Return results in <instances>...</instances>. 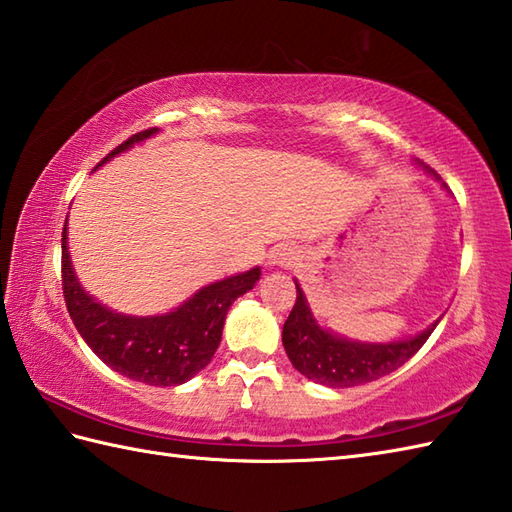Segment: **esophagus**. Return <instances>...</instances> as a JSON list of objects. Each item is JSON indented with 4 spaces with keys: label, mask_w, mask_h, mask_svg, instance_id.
I'll return each mask as SVG.
<instances>
[{
    "label": "esophagus",
    "mask_w": 512,
    "mask_h": 512,
    "mask_svg": "<svg viewBox=\"0 0 512 512\" xmlns=\"http://www.w3.org/2000/svg\"><path fill=\"white\" fill-rule=\"evenodd\" d=\"M297 259H299L297 246H292V244H279V246H275L273 250H270L268 264L275 266V268H290V266H295Z\"/></svg>",
    "instance_id": "esophagus-1"
}]
</instances>
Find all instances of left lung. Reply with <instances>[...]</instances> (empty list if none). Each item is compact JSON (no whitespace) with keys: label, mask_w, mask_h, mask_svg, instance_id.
Masks as SVG:
<instances>
[{"label":"left lung","mask_w":512,"mask_h":512,"mask_svg":"<svg viewBox=\"0 0 512 512\" xmlns=\"http://www.w3.org/2000/svg\"><path fill=\"white\" fill-rule=\"evenodd\" d=\"M422 169L433 173L427 165H422ZM433 178L440 180L436 173H433ZM442 187L447 189V184L442 182ZM295 286L297 301L284 323L281 341H284L286 354L297 372L314 380V383L332 389L365 385L396 372L400 365H405L420 350L442 319H436L427 330L413 334L409 339L389 343L352 341L319 325L297 279Z\"/></svg>","instance_id":"8db88e82"}]
</instances>
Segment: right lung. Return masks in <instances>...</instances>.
<instances>
[{
	"label": "right lung",
	"mask_w": 512,
	"mask_h": 512,
	"mask_svg": "<svg viewBox=\"0 0 512 512\" xmlns=\"http://www.w3.org/2000/svg\"><path fill=\"white\" fill-rule=\"evenodd\" d=\"M156 134L158 129L151 127L127 138L112 154H107L96 169ZM61 255L65 306L83 341L114 372L156 387L187 383L211 363L222 341L228 308L237 297L253 290L262 277V268L255 266L246 273L200 288L171 312L154 314V317H132V314L103 306L83 290L81 281L74 275L68 250V217L63 226Z\"/></svg>",
	"instance_id": "obj_1"
}]
</instances>
